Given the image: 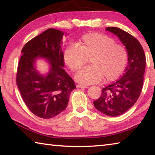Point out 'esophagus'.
Returning a JSON list of instances; mask_svg holds the SVG:
<instances>
[{"instance_id": "34e87169", "label": "esophagus", "mask_w": 155, "mask_h": 155, "mask_svg": "<svg viewBox=\"0 0 155 155\" xmlns=\"http://www.w3.org/2000/svg\"><path fill=\"white\" fill-rule=\"evenodd\" d=\"M77 87L78 88H87L88 87L87 85H77Z\"/></svg>"}]
</instances>
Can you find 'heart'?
<instances>
[{"label": "heart", "mask_w": 155, "mask_h": 155, "mask_svg": "<svg viewBox=\"0 0 155 155\" xmlns=\"http://www.w3.org/2000/svg\"><path fill=\"white\" fill-rule=\"evenodd\" d=\"M77 46H68L64 52V61L72 71H77L90 59L91 65L79 70L75 75L77 82L90 85L103 79L112 81L124 71L128 53L122 45L104 34L90 33L83 35Z\"/></svg>", "instance_id": "b5f03b06"}]
</instances>
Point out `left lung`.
Instances as JSON below:
<instances>
[{"mask_svg":"<svg viewBox=\"0 0 155 155\" xmlns=\"http://www.w3.org/2000/svg\"><path fill=\"white\" fill-rule=\"evenodd\" d=\"M106 30L116 35L125 46L128 53V65L122 77L104 87L101 97L94 101L97 110L109 116L124 114L134 105L140 97L143 83L146 56L137 39L117 27Z\"/></svg>","mask_w":155,"mask_h":155,"instance_id":"left-lung-1","label":"left lung"}]
</instances>
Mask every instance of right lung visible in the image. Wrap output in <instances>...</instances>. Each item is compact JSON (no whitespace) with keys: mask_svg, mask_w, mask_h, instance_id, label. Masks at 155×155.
I'll return each instance as SVG.
<instances>
[{"mask_svg":"<svg viewBox=\"0 0 155 155\" xmlns=\"http://www.w3.org/2000/svg\"><path fill=\"white\" fill-rule=\"evenodd\" d=\"M61 31L48 28L28 41L21 51L16 83L30 111L41 118H52L66 108L74 81L64 69ZM44 58L49 70L41 74L36 68L37 58Z\"/></svg>","mask_w":155,"mask_h":155,"instance_id":"add662e5","label":"right lung"}]
</instances>
